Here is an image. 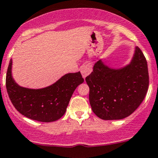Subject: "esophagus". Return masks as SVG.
<instances>
[{
    "instance_id": "obj_1",
    "label": "esophagus",
    "mask_w": 158,
    "mask_h": 158,
    "mask_svg": "<svg viewBox=\"0 0 158 158\" xmlns=\"http://www.w3.org/2000/svg\"><path fill=\"white\" fill-rule=\"evenodd\" d=\"M92 64H87L85 65H83L81 69V74H82V76L83 77V78L87 77L89 74L92 72Z\"/></svg>"
}]
</instances>
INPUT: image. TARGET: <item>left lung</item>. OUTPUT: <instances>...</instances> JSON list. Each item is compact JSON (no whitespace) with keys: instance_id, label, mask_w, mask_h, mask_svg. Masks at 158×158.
<instances>
[{"instance_id":"8db88e82","label":"left lung","mask_w":158,"mask_h":158,"mask_svg":"<svg viewBox=\"0 0 158 158\" xmlns=\"http://www.w3.org/2000/svg\"><path fill=\"white\" fill-rule=\"evenodd\" d=\"M86 81L94 114L103 120L123 119L132 114L145 98L149 88L147 61L140 48L135 46L129 64L112 68L101 59L94 64Z\"/></svg>"}]
</instances>
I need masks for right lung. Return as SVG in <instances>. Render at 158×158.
I'll return each mask as SVG.
<instances>
[{"mask_svg": "<svg viewBox=\"0 0 158 158\" xmlns=\"http://www.w3.org/2000/svg\"><path fill=\"white\" fill-rule=\"evenodd\" d=\"M12 60L9 61L6 86L9 99L17 110L29 119L53 122L65 114L75 89L83 83L81 72L68 73L53 84L41 89L20 86L12 75Z\"/></svg>", "mask_w": 158, "mask_h": 158, "instance_id": "add662e5", "label": "right lung"}]
</instances>
